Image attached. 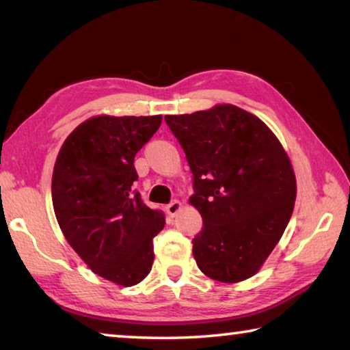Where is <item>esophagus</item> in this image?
<instances>
[{
	"instance_id": "34e87169",
	"label": "esophagus",
	"mask_w": 350,
	"mask_h": 350,
	"mask_svg": "<svg viewBox=\"0 0 350 350\" xmlns=\"http://www.w3.org/2000/svg\"><path fill=\"white\" fill-rule=\"evenodd\" d=\"M182 208V204L179 202V200H173V202H170L167 205V213L170 216H176L177 211H179Z\"/></svg>"
}]
</instances>
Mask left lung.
Wrapping results in <instances>:
<instances>
[{"label": "left lung", "instance_id": "1", "mask_svg": "<svg viewBox=\"0 0 350 350\" xmlns=\"http://www.w3.org/2000/svg\"><path fill=\"white\" fill-rule=\"evenodd\" d=\"M193 173L189 204L204 227L193 239L198 267L221 282L253 276L292 216L296 179L280 140L233 105L165 116Z\"/></svg>", "mask_w": 350, "mask_h": 350}]
</instances>
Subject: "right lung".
Wrapping results in <instances>:
<instances>
[{"instance_id": "1", "label": "right lung", "mask_w": 350, "mask_h": 350, "mask_svg": "<svg viewBox=\"0 0 350 350\" xmlns=\"http://www.w3.org/2000/svg\"><path fill=\"white\" fill-rule=\"evenodd\" d=\"M162 123V116H98L64 140L52 174V204L64 238L94 273L135 286L150 273L152 238L162 211L133 188L134 157Z\"/></svg>"}]
</instances>
